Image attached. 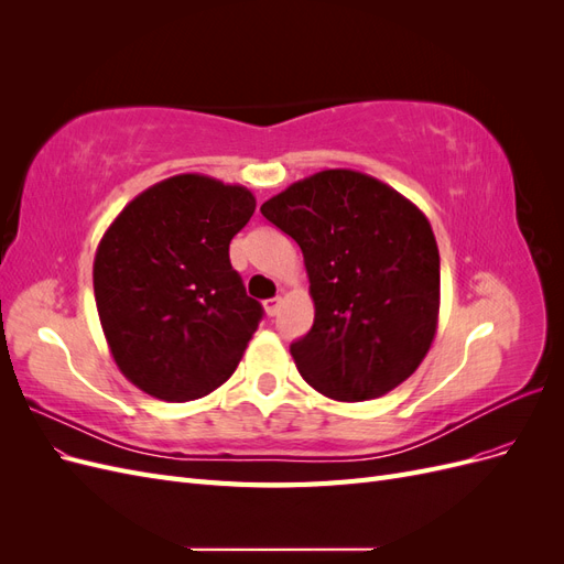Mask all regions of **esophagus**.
Segmentation results:
<instances>
[{
  "mask_svg": "<svg viewBox=\"0 0 564 564\" xmlns=\"http://www.w3.org/2000/svg\"><path fill=\"white\" fill-rule=\"evenodd\" d=\"M280 303H282L280 299H265V301H263L265 315H268V317H275V315L280 313Z\"/></svg>",
  "mask_w": 564,
  "mask_h": 564,
  "instance_id": "obj_1",
  "label": "esophagus"
}]
</instances>
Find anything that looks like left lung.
<instances>
[{
    "label": "left lung",
    "instance_id": "left-lung-1",
    "mask_svg": "<svg viewBox=\"0 0 564 564\" xmlns=\"http://www.w3.org/2000/svg\"><path fill=\"white\" fill-rule=\"evenodd\" d=\"M261 214L296 240L311 280L313 329L289 348L305 383L362 402L412 377L440 313V251L416 204L373 176L327 169Z\"/></svg>",
    "mask_w": 564,
    "mask_h": 564
}]
</instances>
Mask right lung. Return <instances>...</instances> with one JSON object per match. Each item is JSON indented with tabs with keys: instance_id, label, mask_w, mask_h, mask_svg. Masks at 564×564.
Instances as JSON below:
<instances>
[{
	"instance_id": "add662e5",
	"label": "right lung",
	"mask_w": 564,
	"mask_h": 564,
	"mask_svg": "<svg viewBox=\"0 0 564 564\" xmlns=\"http://www.w3.org/2000/svg\"><path fill=\"white\" fill-rule=\"evenodd\" d=\"M256 209L245 185L178 174L119 212L94 259V294L119 371L148 395L187 402L224 386L263 317L230 265Z\"/></svg>"
}]
</instances>
